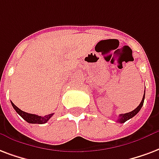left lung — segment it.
<instances>
[{
	"label": "left lung",
	"instance_id": "left-lung-1",
	"mask_svg": "<svg viewBox=\"0 0 159 159\" xmlns=\"http://www.w3.org/2000/svg\"><path fill=\"white\" fill-rule=\"evenodd\" d=\"M144 98H145V91H144V95H143V98H142V102L140 103L139 105L136 107V109H134V110L130 111V112L120 115V116H118V120H117V121L120 122V123H125L126 120H130V118H132V117H134V116H136V114L140 111V109H142V105H143V103H144Z\"/></svg>",
	"mask_w": 159,
	"mask_h": 159
}]
</instances>
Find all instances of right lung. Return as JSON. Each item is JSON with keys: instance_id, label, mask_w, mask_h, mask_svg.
Instances as JSON below:
<instances>
[{"instance_id": "obj_1", "label": "right lung", "mask_w": 159, "mask_h": 159, "mask_svg": "<svg viewBox=\"0 0 159 159\" xmlns=\"http://www.w3.org/2000/svg\"><path fill=\"white\" fill-rule=\"evenodd\" d=\"M11 105L14 108V109L16 110V112L19 115L23 120H25L26 121L29 122V123H31V124H44L46 123L49 120H50L51 117L54 115L53 114H50V115H47V116H39L37 115H33V114H29V113H26L23 110H21L19 108H17L15 104H14L12 102H11Z\"/></svg>"}]
</instances>
